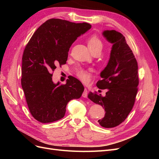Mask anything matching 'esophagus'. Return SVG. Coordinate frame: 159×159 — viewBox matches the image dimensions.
Listing matches in <instances>:
<instances>
[{
  "instance_id": "34e87169",
  "label": "esophagus",
  "mask_w": 159,
  "mask_h": 159,
  "mask_svg": "<svg viewBox=\"0 0 159 159\" xmlns=\"http://www.w3.org/2000/svg\"><path fill=\"white\" fill-rule=\"evenodd\" d=\"M88 91L87 89H85L84 91V93H82V96L84 98H87L88 97Z\"/></svg>"
}]
</instances>
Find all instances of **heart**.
<instances>
[{
  "label": "heart",
  "mask_w": 159,
  "mask_h": 159,
  "mask_svg": "<svg viewBox=\"0 0 159 159\" xmlns=\"http://www.w3.org/2000/svg\"><path fill=\"white\" fill-rule=\"evenodd\" d=\"M88 48L91 52L95 50H102L103 48V42L97 35H91L87 39ZM77 78L84 83H88L91 78V70H85L82 68H78L75 71Z\"/></svg>",
  "instance_id": "obj_1"
}]
</instances>
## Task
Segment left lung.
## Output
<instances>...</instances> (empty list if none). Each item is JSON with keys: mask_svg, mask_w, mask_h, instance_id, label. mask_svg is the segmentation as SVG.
<instances>
[{"mask_svg": "<svg viewBox=\"0 0 159 159\" xmlns=\"http://www.w3.org/2000/svg\"><path fill=\"white\" fill-rule=\"evenodd\" d=\"M103 34L113 46L108 64L101 73L102 79L96 85L108 91L104 97L91 92L88 98L104 107L105 116L98 120L99 124L112 128L123 123L133 107L139 82L138 64L123 34L114 30L104 31Z\"/></svg>", "mask_w": 159, "mask_h": 159, "instance_id": "obj_1", "label": "left lung"}]
</instances>
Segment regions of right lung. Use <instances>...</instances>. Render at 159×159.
Segmentation results:
<instances>
[{"label": "right lung", "instance_id": "add662e5", "mask_svg": "<svg viewBox=\"0 0 159 159\" xmlns=\"http://www.w3.org/2000/svg\"><path fill=\"white\" fill-rule=\"evenodd\" d=\"M89 23L49 19L38 28L22 55L21 85L32 117L43 123L63 118L68 103L79 99L84 88L74 77L66 84H54L53 71L66 64L70 48L91 28Z\"/></svg>", "mask_w": 159, "mask_h": 159}]
</instances>
